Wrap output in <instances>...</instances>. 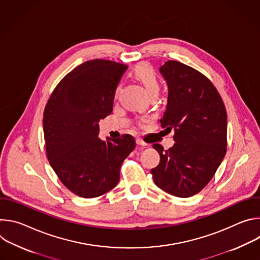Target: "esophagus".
<instances>
[{
    "label": "esophagus",
    "mask_w": 260,
    "mask_h": 260,
    "mask_svg": "<svg viewBox=\"0 0 260 260\" xmlns=\"http://www.w3.org/2000/svg\"><path fill=\"white\" fill-rule=\"evenodd\" d=\"M136 143H137V145H139V146H146V144L143 142V140H141V139H136Z\"/></svg>",
    "instance_id": "34e87169"
}]
</instances>
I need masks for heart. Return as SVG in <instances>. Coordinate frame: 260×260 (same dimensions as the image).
I'll list each match as a JSON object with an SVG mask.
<instances>
[{"label":"heart","mask_w":260,"mask_h":260,"mask_svg":"<svg viewBox=\"0 0 260 260\" xmlns=\"http://www.w3.org/2000/svg\"><path fill=\"white\" fill-rule=\"evenodd\" d=\"M133 75L136 79H138L143 84L148 95L159 92L160 84L150 64L145 63V62L139 63L134 69ZM118 91H119V86H116L114 89V96H117Z\"/></svg>","instance_id":"obj_1"}]
</instances>
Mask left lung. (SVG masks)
Listing matches in <instances>:
<instances>
[{
	"mask_svg": "<svg viewBox=\"0 0 260 260\" xmlns=\"http://www.w3.org/2000/svg\"><path fill=\"white\" fill-rule=\"evenodd\" d=\"M159 72L169 88L160 123L175 132V144L165 152L153 145L160 161L151 174L164 191L189 198L210 182L225 156L226 110L212 82L191 67L168 60Z\"/></svg>",
	"mask_w": 260,
	"mask_h": 260,
	"instance_id": "obj_1",
	"label": "left lung"
}]
</instances>
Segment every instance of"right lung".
Returning <instances> with one entry per match:
<instances>
[{"mask_svg":"<svg viewBox=\"0 0 260 260\" xmlns=\"http://www.w3.org/2000/svg\"><path fill=\"white\" fill-rule=\"evenodd\" d=\"M126 66L88 60L62 78L44 110L47 158L64 186L84 199L100 197L119 182L123 160L135 149L131 135L99 138V121L112 112L114 89Z\"/></svg>","mask_w":260,"mask_h":260,"instance_id":"add662e5","label":"right lung"}]
</instances>
